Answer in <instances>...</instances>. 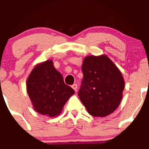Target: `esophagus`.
<instances>
[{
	"label": "esophagus",
	"instance_id": "34e87169",
	"mask_svg": "<svg viewBox=\"0 0 149 149\" xmlns=\"http://www.w3.org/2000/svg\"><path fill=\"white\" fill-rule=\"evenodd\" d=\"M72 88H73V89L75 90V91H76V92H77V88H78L77 84H73V85H72Z\"/></svg>",
	"mask_w": 149,
	"mask_h": 149
}]
</instances>
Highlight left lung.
I'll return each mask as SVG.
<instances>
[{
	"instance_id": "obj_1",
	"label": "left lung",
	"mask_w": 149,
	"mask_h": 149,
	"mask_svg": "<svg viewBox=\"0 0 149 149\" xmlns=\"http://www.w3.org/2000/svg\"><path fill=\"white\" fill-rule=\"evenodd\" d=\"M84 79L79 97L88 113L106 117L120 104L125 81L120 70L106 55H88L82 64Z\"/></svg>"
}]
</instances>
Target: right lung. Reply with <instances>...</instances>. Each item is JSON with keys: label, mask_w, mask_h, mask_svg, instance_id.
Returning <instances> with one entry per match:
<instances>
[{"label": "right lung", "mask_w": 149, "mask_h": 149, "mask_svg": "<svg viewBox=\"0 0 149 149\" xmlns=\"http://www.w3.org/2000/svg\"><path fill=\"white\" fill-rule=\"evenodd\" d=\"M26 91L35 111L49 118L60 115L75 93L64 83L52 60L40 63L32 69L26 81Z\"/></svg>", "instance_id": "obj_1"}]
</instances>
